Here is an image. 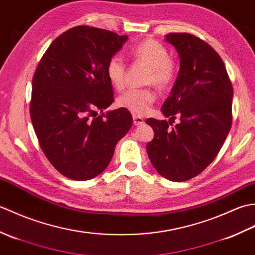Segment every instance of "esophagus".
<instances>
[{
  "mask_svg": "<svg viewBox=\"0 0 255 255\" xmlns=\"http://www.w3.org/2000/svg\"><path fill=\"white\" fill-rule=\"evenodd\" d=\"M144 123L143 118L137 116V115H133V125L134 126H140V125H142Z\"/></svg>",
  "mask_w": 255,
  "mask_h": 255,
  "instance_id": "obj_1",
  "label": "esophagus"
}]
</instances>
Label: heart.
Here are the masks:
<instances>
[{
  "label": "heart",
  "mask_w": 255,
  "mask_h": 255,
  "mask_svg": "<svg viewBox=\"0 0 255 255\" xmlns=\"http://www.w3.org/2000/svg\"><path fill=\"white\" fill-rule=\"evenodd\" d=\"M129 56L134 62L147 66L145 83L153 84L156 89L165 90L175 78V64L169 58L166 48L160 42L145 39L129 50ZM106 75L111 84L122 90L126 78V66L117 56L110 59L106 64ZM155 101V94L151 89H130L119 95L116 100L118 107L127 110L134 115H144Z\"/></svg>",
  "instance_id": "b5f03b06"
}]
</instances>
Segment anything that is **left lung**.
Masks as SVG:
<instances>
[{
	"label": "left lung",
	"instance_id": "8db88e82",
	"mask_svg": "<svg viewBox=\"0 0 255 255\" xmlns=\"http://www.w3.org/2000/svg\"><path fill=\"white\" fill-rule=\"evenodd\" d=\"M165 40L180 57V71L161 112L180 122L148 118L154 138L147 153L160 175L183 182L203 172L218 154L232 123L234 90L223 59L207 42L187 32H171Z\"/></svg>",
	"mask_w": 255,
	"mask_h": 255
}]
</instances>
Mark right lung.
Wrapping results in <instances>:
<instances>
[{"instance_id": "obj_1", "label": "right lung", "mask_w": 255, "mask_h": 255, "mask_svg": "<svg viewBox=\"0 0 255 255\" xmlns=\"http://www.w3.org/2000/svg\"><path fill=\"white\" fill-rule=\"evenodd\" d=\"M127 39L95 27H73L51 42L35 71L32 126L47 159L71 180L101 174L132 126L127 110L103 113L114 102L106 64Z\"/></svg>"}]
</instances>
